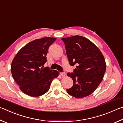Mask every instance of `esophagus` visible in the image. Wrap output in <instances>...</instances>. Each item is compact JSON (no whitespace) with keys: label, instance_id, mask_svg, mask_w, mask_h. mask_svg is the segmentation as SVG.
<instances>
[{"label":"esophagus","instance_id":"esophagus-1","mask_svg":"<svg viewBox=\"0 0 123 123\" xmlns=\"http://www.w3.org/2000/svg\"><path fill=\"white\" fill-rule=\"evenodd\" d=\"M60 75H61L62 77H65L66 74L65 72H61L60 73Z\"/></svg>","mask_w":123,"mask_h":123}]
</instances>
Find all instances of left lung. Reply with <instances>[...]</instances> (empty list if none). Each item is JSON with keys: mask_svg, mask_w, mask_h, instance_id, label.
<instances>
[{"mask_svg": "<svg viewBox=\"0 0 123 123\" xmlns=\"http://www.w3.org/2000/svg\"><path fill=\"white\" fill-rule=\"evenodd\" d=\"M71 66L77 65L74 73L68 76L74 81L73 86L66 90L77 98L87 97L95 91L104 77L106 63L104 55L91 41L80 36L62 38Z\"/></svg>", "mask_w": 123, "mask_h": 123, "instance_id": "1", "label": "left lung"}]
</instances>
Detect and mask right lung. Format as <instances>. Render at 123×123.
<instances>
[{
	"label": "right lung",
	"instance_id": "right-lung-1",
	"mask_svg": "<svg viewBox=\"0 0 123 123\" xmlns=\"http://www.w3.org/2000/svg\"><path fill=\"white\" fill-rule=\"evenodd\" d=\"M56 39L44 37L32 41L22 47L13 59L12 77L27 95L33 97L43 95L49 91L52 81L59 76L57 70L41 68L47 61L49 47Z\"/></svg>",
	"mask_w": 123,
	"mask_h": 123
}]
</instances>
